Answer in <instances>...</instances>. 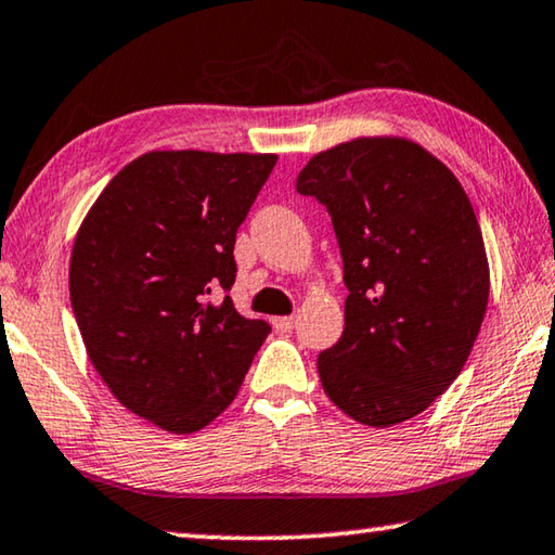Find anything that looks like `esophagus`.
<instances>
[{"instance_id":"obj_1","label":"esophagus","mask_w":555,"mask_h":555,"mask_svg":"<svg viewBox=\"0 0 555 555\" xmlns=\"http://www.w3.org/2000/svg\"><path fill=\"white\" fill-rule=\"evenodd\" d=\"M294 325H296V315H281V319H274V328L281 333L294 331Z\"/></svg>"}]
</instances>
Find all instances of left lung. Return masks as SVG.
Here are the masks:
<instances>
[{"label":"left lung","instance_id":"1","mask_svg":"<svg viewBox=\"0 0 555 555\" xmlns=\"http://www.w3.org/2000/svg\"><path fill=\"white\" fill-rule=\"evenodd\" d=\"M296 190L325 205L348 286L346 328L319 356L350 420L392 427L462 373L489 304V261L467 192L415 140L356 138L313 155Z\"/></svg>","mask_w":555,"mask_h":555}]
</instances>
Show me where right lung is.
<instances>
[{"instance_id": "add662e5", "label": "right lung", "mask_w": 555, "mask_h": 555, "mask_svg": "<svg viewBox=\"0 0 555 555\" xmlns=\"http://www.w3.org/2000/svg\"><path fill=\"white\" fill-rule=\"evenodd\" d=\"M274 153L153 151L78 227L68 292L86 353L116 400L190 435L230 408L269 323L236 313V230Z\"/></svg>"}]
</instances>
